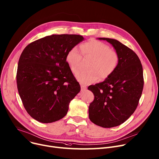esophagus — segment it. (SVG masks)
I'll return each instance as SVG.
<instances>
[{
    "label": "esophagus",
    "instance_id": "1",
    "mask_svg": "<svg viewBox=\"0 0 159 159\" xmlns=\"http://www.w3.org/2000/svg\"><path fill=\"white\" fill-rule=\"evenodd\" d=\"M86 89V87L84 86L83 85H81V91H85Z\"/></svg>",
    "mask_w": 159,
    "mask_h": 159
}]
</instances>
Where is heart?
Returning <instances> with one entry per match:
<instances>
[{"instance_id": "1", "label": "heart", "mask_w": 159, "mask_h": 159, "mask_svg": "<svg viewBox=\"0 0 159 159\" xmlns=\"http://www.w3.org/2000/svg\"><path fill=\"white\" fill-rule=\"evenodd\" d=\"M80 51L77 47L70 48L66 55V61L70 69L76 73L80 68L82 56L91 58L88 71H80L77 74V80L84 85L96 82L100 78L103 80L107 79L116 70L120 56L117 51L102 41L90 40L80 45Z\"/></svg>"}]
</instances>
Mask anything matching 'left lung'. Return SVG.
I'll list each match as a JSON object with an SVG mask.
<instances>
[{
    "instance_id": "obj_1",
    "label": "left lung",
    "mask_w": 159,
    "mask_h": 159,
    "mask_svg": "<svg viewBox=\"0 0 159 159\" xmlns=\"http://www.w3.org/2000/svg\"><path fill=\"white\" fill-rule=\"evenodd\" d=\"M106 40L120 56L117 68L103 82L88 87L94 99L89 107V118L98 126L111 128L120 125L134 112L141 97L143 70L135 53L118 40Z\"/></svg>"
}]
</instances>
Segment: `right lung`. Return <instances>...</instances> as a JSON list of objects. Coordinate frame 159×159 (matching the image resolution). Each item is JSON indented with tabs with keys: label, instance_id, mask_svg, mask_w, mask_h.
<instances>
[{
	"label": "right lung",
	"instance_id": "right-lung-1",
	"mask_svg": "<svg viewBox=\"0 0 159 159\" xmlns=\"http://www.w3.org/2000/svg\"><path fill=\"white\" fill-rule=\"evenodd\" d=\"M84 40L77 34H53L29 44L18 64L17 88L27 113L43 123L64 118L80 91L66 61L68 51Z\"/></svg>",
	"mask_w": 159,
	"mask_h": 159
}]
</instances>
